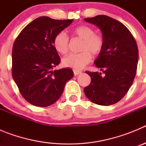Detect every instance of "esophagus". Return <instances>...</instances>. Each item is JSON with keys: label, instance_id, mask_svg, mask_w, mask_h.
<instances>
[{"label": "esophagus", "instance_id": "esophagus-1", "mask_svg": "<svg viewBox=\"0 0 146 146\" xmlns=\"http://www.w3.org/2000/svg\"><path fill=\"white\" fill-rule=\"evenodd\" d=\"M81 73H82V72H81V71H78V70H74V75H75V76L78 75V74H81Z\"/></svg>", "mask_w": 146, "mask_h": 146}]
</instances>
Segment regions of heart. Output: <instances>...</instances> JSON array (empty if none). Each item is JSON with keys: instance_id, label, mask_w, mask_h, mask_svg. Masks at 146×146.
I'll use <instances>...</instances> for the list:
<instances>
[{"instance_id": "1", "label": "heart", "mask_w": 146, "mask_h": 146, "mask_svg": "<svg viewBox=\"0 0 146 146\" xmlns=\"http://www.w3.org/2000/svg\"><path fill=\"white\" fill-rule=\"evenodd\" d=\"M74 36L82 39L79 53H72L62 59L64 66L74 69H82L91 60V55H98L101 53L104 47V38L102 35L94 33V28L88 25H80L73 31ZM69 36L64 31L55 35L53 45L56 51L60 54L67 53L69 50Z\"/></svg>"}]
</instances>
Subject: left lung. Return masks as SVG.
<instances>
[{"instance_id": "8db88e82", "label": "left lung", "mask_w": 146, "mask_h": 146, "mask_svg": "<svg viewBox=\"0 0 146 146\" xmlns=\"http://www.w3.org/2000/svg\"><path fill=\"white\" fill-rule=\"evenodd\" d=\"M102 33L104 44L94 64L102 71L87 72L91 83L84 88L88 99L108 106L119 102L132 85L138 62V48L135 38L123 24L106 15L86 18Z\"/></svg>"}]
</instances>
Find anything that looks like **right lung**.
I'll use <instances>...</instances> for the list:
<instances>
[{
	"label": "right lung",
	"mask_w": 146,
	"mask_h": 146,
	"mask_svg": "<svg viewBox=\"0 0 146 146\" xmlns=\"http://www.w3.org/2000/svg\"><path fill=\"white\" fill-rule=\"evenodd\" d=\"M72 21L40 17L23 28L15 39L13 79L23 98L34 106L54 104L64 92L66 82L74 76L69 68L52 70L60 62L54 38Z\"/></svg>",
	"instance_id": "obj_1"
}]
</instances>
